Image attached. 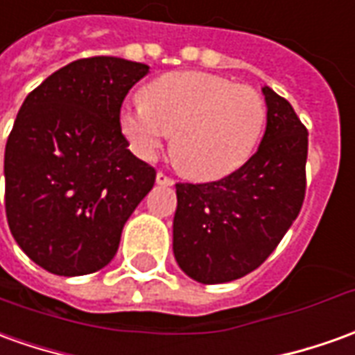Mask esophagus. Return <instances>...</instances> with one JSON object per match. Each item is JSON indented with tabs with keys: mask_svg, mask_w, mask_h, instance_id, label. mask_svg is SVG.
<instances>
[{
	"mask_svg": "<svg viewBox=\"0 0 355 355\" xmlns=\"http://www.w3.org/2000/svg\"><path fill=\"white\" fill-rule=\"evenodd\" d=\"M156 183H160V185H173V180L164 172H158L156 173Z\"/></svg>",
	"mask_w": 355,
	"mask_h": 355,
	"instance_id": "esophagus-1",
	"label": "esophagus"
}]
</instances>
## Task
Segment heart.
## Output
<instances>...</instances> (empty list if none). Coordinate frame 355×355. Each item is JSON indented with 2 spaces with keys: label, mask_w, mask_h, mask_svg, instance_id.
<instances>
[{
  "label": "heart",
  "mask_w": 355,
  "mask_h": 355,
  "mask_svg": "<svg viewBox=\"0 0 355 355\" xmlns=\"http://www.w3.org/2000/svg\"><path fill=\"white\" fill-rule=\"evenodd\" d=\"M121 131L141 158H153L172 133L173 158L195 180H220L255 153L266 125L265 98L251 87L201 71L153 80L145 100L123 107Z\"/></svg>",
  "instance_id": "obj_1"
}]
</instances>
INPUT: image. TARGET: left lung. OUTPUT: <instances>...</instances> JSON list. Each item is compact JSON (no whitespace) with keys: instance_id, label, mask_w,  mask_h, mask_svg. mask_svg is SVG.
<instances>
[{"instance_id":"8db88e82","label":"left lung","mask_w":355,"mask_h":355,"mask_svg":"<svg viewBox=\"0 0 355 355\" xmlns=\"http://www.w3.org/2000/svg\"><path fill=\"white\" fill-rule=\"evenodd\" d=\"M263 94L266 131L248 162L216 182L175 183L173 255L201 284L259 268L304 205L307 129L288 100L268 87Z\"/></svg>"}]
</instances>
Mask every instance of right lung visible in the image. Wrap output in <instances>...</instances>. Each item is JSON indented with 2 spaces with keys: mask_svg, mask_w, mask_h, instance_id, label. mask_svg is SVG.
Here are the masks:
<instances>
[{
  "mask_svg": "<svg viewBox=\"0 0 355 355\" xmlns=\"http://www.w3.org/2000/svg\"><path fill=\"white\" fill-rule=\"evenodd\" d=\"M148 65L83 58L26 96L5 145V214L15 241L51 275L96 272L153 189L156 170L121 133L127 92Z\"/></svg>",
  "mask_w": 355,
  "mask_h": 355,
  "instance_id": "right-lung-1",
  "label": "right lung"
}]
</instances>
